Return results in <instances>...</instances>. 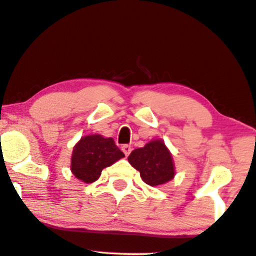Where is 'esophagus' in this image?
Returning a JSON list of instances; mask_svg holds the SVG:
<instances>
[{
    "mask_svg": "<svg viewBox=\"0 0 256 256\" xmlns=\"http://www.w3.org/2000/svg\"><path fill=\"white\" fill-rule=\"evenodd\" d=\"M131 150H132V148L130 146V145H128V144H125V145H122V151L124 152V154L126 157L128 156V154H130V152H131Z\"/></svg>",
    "mask_w": 256,
    "mask_h": 256,
    "instance_id": "esophagus-1",
    "label": "esophagus"
}]
</instances>
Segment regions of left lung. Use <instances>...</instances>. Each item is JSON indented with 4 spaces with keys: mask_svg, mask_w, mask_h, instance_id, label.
<instances>
[{
    "mask_svg": "<svg viewBox=\"0 0 256 256\" xmlns=\"http://www.w3.org/2000/svg\"><path fill=\"white\" fill-rule=\"evenodd\" d=\"M128 163L139 171L142 180L151 186H163L174 177L172 154L162 139H152L128 156Z\"/></svg>",
    "mask_w": 256,
    "mask_h": 256,
    "instance_id": "1",
    "label": "left lung"
}]
</instances>
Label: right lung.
Segmentation results:
<instances>
[{
  "instance_id": "obj_1",
  "label": "right lung",
  "mask_w": 256,
  "mask_h": 256,
  "mask_svg": "<svg viewBox=\"0 0 256 256\" xmlns=\"http://www.w3.org/2000/svg\"><path fill=\"white\" fill-rule=\"evenodd\" d=\"M125 157L113 138L102 134H87L74 145L70 157V171L84 183H93L102 169Z\"/></svg>"
}]
</instances>
